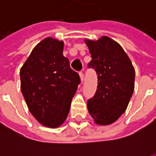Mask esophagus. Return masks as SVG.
<instances>
[{
    "instance_id": "esophagus-1",
    "label": "esophagus",
    "mask_w": 156,
    "mask_h": 156,
    "mask_svg": "<svg viewBox=\"0 0 156 156\" xmlns=\"http://www.w3.org/2000/svg\"><path fill=\"white\" fill-rule=\"evenodd\" d=\"M79 76H80V78H81V81H83V79H84V74H83V72H80V73H79Z\"/></svg>"
}]
</instances>
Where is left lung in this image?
Instances as JSON below:
<instances>
[{"label": "left lung", "instance_id": "8db88e82", "mask_svg": "<svg viewBox=\"0 0 156 156\" xmlns=\"http://www.w3.org/2000/svg\"><path fill=\"white\" fill-rule=\"evenodd\" d=\"M85 42L92 58L88 68L98 76L94 96L87 102L88 113L98 124H110L127 108L134 92V68L120 45L108 37Z\"/></svg>", "mask_w": 156, "mask_h": 156}]
</instances>
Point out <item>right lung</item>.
I'll use <instances>...</instances> for the list:
<instances>
[{
  "label": "right lung",
  "instance_id": "right-lung-1",
  "mask_svg": "<svg viewBox=\"0 0 156 156\" xmlns=\"http://www.w3.org/2000/svg\"><path fill=\"white\" fill-rule=\"evenodd\" d=\"M63 41L48 37L36 46L20 71L21 90L29 110L45 126L56 128L67 119L81 83L62 55Z\"/></svg>",
  "mask_w": 156,
  "mask_h": 156
}]
</instances>
